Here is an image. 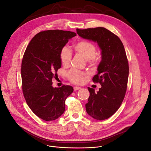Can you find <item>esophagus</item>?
I'll list each match as a JSON object with an SVG mask.
<instances>
[{"label": "esophagus", "instance_id": "obj_1", "mask_svg": "<svg viewBox=\"0 0 151 151\" xmlns=\"http://www.w3.org/2000/svg\"><path fill=\"white\" fill-rule=\"evenodd\" d=\"M80 89H81V88L79 87H74V91H76V90H80Z\"/></svg>", "mask_w": 151, "mask_h": 151}]
</instances>
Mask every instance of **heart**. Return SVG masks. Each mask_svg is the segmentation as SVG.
Instances as JSON below:
<instances>
[{
    "label": "heart",
    "instance_id": "b5f03b06",
    "mask_svg": "<svg viewBox=\"0 0 151 151\" xmlns=\"http://www.w3.org/2000/svg\"><path fill=\"white\" fill-rule=\"evenodd\" d=\"M74 48L77 53L83 56L87 60H89L91 65H98V61L95 58L96 47L92 43L86 40H81L76 43ZM72 56V52L68 47H64L61 49L60 60L63 66L67 67L69 65ZM68 76L72 82L76 84H82L86 78V74L84 73L77 69L70 70L68 74Z\"/></svg>",
    "mask_w": 151,
    "mask_h": 151
}]
</instances>
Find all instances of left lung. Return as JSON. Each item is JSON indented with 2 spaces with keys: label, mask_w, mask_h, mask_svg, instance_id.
<instances>
[{
  "label": "left lung",
  "mask_w": 151,
  "mask_h": 151,
  "mask_svg": "<svg viewBox=\"0 0 151 151\" xmlns=\"http://www.w3.org/2000/svg\"><path fill=\"white\" fill-rule=\"evenodd\" d=\"M76 31L80 37L96 42L101 50L98 73L93 78L101 87L96 93L88 87L90 96L85 108L93 119L103 120L116 113L125 95L129 73L125 50L118 36L104 27Z\"/></svg>",
  "instance_id": "1"
}]
</instances>
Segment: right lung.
<instances>
[{"label":"right lung","instance_id":"add662e5","mask_svg":"<svg viewBox=\"0 0 151 151\" xmlns=\"http://www.w3.org/2000/svg\"><path fill=\"white\" fill-rule=\"evenodd\" d=\"M74 32L58 29L42 31L31 39L21 63L22 90L26 101L37 117L45 121L59 118L73 87L54 88L52 79L61 67V49L76 36Z\"/></svg>","mask_w":151,"mask_h":151}]
</instances>
